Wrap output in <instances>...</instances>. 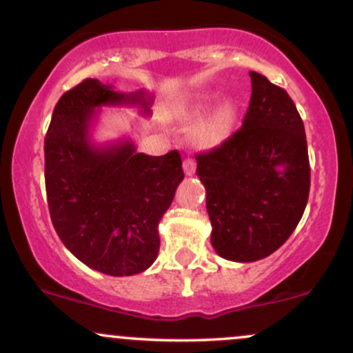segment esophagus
I'll list each match as a JSON object with an SVG mask.
<instances>
[{"mask_svg":"<svg viewBox=\"0 0 353 353\" xmlns=\"http://www.w3.org/2000/svg\"><path fill=\"white\" fill-rule=\"evenodd\" d=\"M182 168H184V172L185 176H192L194 172H196V161L190 159V157H188V159L182 163Z\"/></svg>","mask_w":353,"mask_h":353,"instance_id":"34e87169","label":"esophagus"}]
</instances>
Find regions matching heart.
<instances>
[{
    "instance_id": "heart-1",
    "label": "heart",
    "mask_w": 353,
    "mask_h": 353,
    "mask_svg": "<svg viewBox=\"0 0 353 353\" xmlns=\"http://www.w3.org/2000/svg\"><path fill=\"white\" fill-rule=\"evenodd\" d=\"M216 101V94L214 92H204L199 94L192 103L185 109V116L188 117H197L202 112L209 109L210 104ZM237 117V106L234 101L224 99L219 101L208 114H204L192 125L189 132V139L194 148L208 151V149L217 148L219 144L224 143L225 139L232 132L234 123Z\"/></svg>"
}]
</instances>
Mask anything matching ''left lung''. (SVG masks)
<instances>
[{
    "mask_svg": "<svg viewBox=\"0 0 353 353\" xmlns=\"http://www.w3.org/2000/svg\"><path fill=\"white\" fill-rule=\"evenodd\" d=\"M249 74L252 96L242 128L196 157L210 244L234 262L275 252L297 228L310 189L305 129L294 101L265 76Z\"/></svg>",
    "mask_w": 353,
    "mask_h": 353,
    "instance_id": "obj_1",
    "label": "left lung"
}]
</instances>
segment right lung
<instances>
[{
	"instance_id": "1",
	"label": "right lung",
	"mask_w": 353,
	"mask_h": 353,
	"mask_svg": "<svg viewBox=\"0 0 353 353\" xmlns=\"http://www.w3.org/2000/svg\"><path fill=\"white\" fill-rule=\"evenodd\" d=\"M108 106H136L149 116L152 96L91 78L64 92L44 139V179L52 225L66 249L98 272L124 277L156 261L159 221L184 172L177 151L145 156L131 137L96 143L99 109Z\"/></svg>"
}]
</instances>
